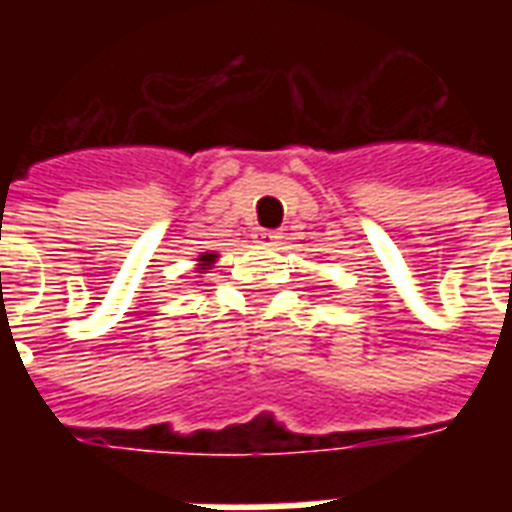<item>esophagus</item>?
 <instances>
[{"instance_id":"obj_1","label":"esophagus","mask_w":512,"mask_h":512,"mask_svg":"<svg viewBox=\"0 0 512 512\" xmlns=\"http://www.w3.org/2000/svg\"><path fill=\"white\" fill-rule=\"evenodd\" d=\"M255 238H257V244H263V246L282 244V233H277V230H257Z\"/></svg>"}]
</instances>
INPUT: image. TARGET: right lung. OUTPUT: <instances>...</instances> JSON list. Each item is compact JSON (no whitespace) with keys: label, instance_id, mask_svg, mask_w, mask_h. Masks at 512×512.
<instances>
[{"label":"right lung","instance_id":"right-lung-1","mask_svg":"<svg viewBox=\"0 0 512 512\" xmlns=\"http://www.w3.org/2000/svg\"><path fill=\"white\" fill-rule=\"evenodd\" d=\"M213 260H216V255H208V252H205V255L200 257V266H202V268H208V266H211V263H213Z\"/></svg>","mask_w":512,"mask_h":512}]
</instances>
